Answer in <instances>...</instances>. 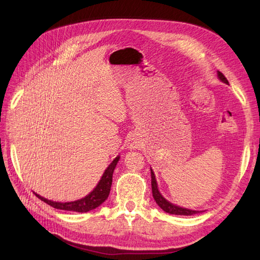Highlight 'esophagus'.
<instances>
[{
	"mask_svg": "<svg viewBox=\"0 0 260 260\" xmlns=\"http://www.w3.org/2000/svg\"><path fill=\"white\" fill-rule=\"evenodd\" d=\"M127 142H128V147L131 150H135V148H139L140 146V141L135 135H131L128 137V140H127Z\"/></svg>",
	"mask_w": 260,
	"mask_h": 260,
	"instance_id": "esophagus-1",
	"label": "esophagus"
}]
</instances>
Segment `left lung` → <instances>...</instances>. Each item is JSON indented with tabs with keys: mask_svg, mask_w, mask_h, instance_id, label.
<instances>
[{
	"mask_svg": "<svg viewBox=\"0 0 260 260\" xmlns=\"http://www.w3.org/2000/svg\"><path fill=\"white\" fill-rule=\"evenodd\" d=\"M218 77L220 80L224 82V84H229L227 78H225L223 74L220 73V71H218ZM151 178H152V193H153L154 200H155V202L157 203V206L162 210H164L165 212H168L170 214H178V215H192V214H197V213L202 212V211H197V210H190L186 208H182V207L175 206V204L169 202L167 199L163 198V196L159 193L157 183H156V179H155V174H154L152 169H151Z\"/></svg>",
	"mask_w": 260,
	"mask_h": 260,
	"instance_id": "left-lung-1",
	"label": "left lung"
}]
</instances>
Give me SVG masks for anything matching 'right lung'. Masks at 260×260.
Here are the masks:
<instances>
[{
	"label": "right lung",
	"instance_id": "add662e5",
	"mask_svg": "<svg viewBox=\"0 0 260 260\" xmlns=\"http://www.w3.org/2000/svg\"><path fill=\"white\" fill-rule=\"evenodd\" d=\"M119 161V156L115 157L114 161L108 165V168L105 170V172L102 176L101 181L98 182L95 189H93L89 194L86 196L85 198L79 199V200L71 201V202H56L52 200H48V199L43 198L41 196L35 194L40 199L41 201L48 203L49 206H51L56 209L66 210V211H76V212H88L90 210L96 209L97 207L101 206L102 203L105 202V200L108 198L110 192V186H112L113 182V173L116 168V164Z\"/></svg>",
	"mask_w": 260,
	"mask_h": 260
}]
</instances>
